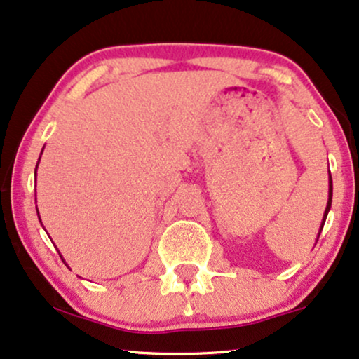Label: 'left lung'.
<instances>
[{
	"instance_id": "1",
	"label": "left lung",
	"mask_w": 359,
	"mask_h": 359,
	"mask_svg": "<svg viewBox=\"0 0 359 359\" xmlns=\"http://www.w3.org/2000/svg\"><path fill=\"white\" fill-rule=\"evenodd\" d=\"M331 201H332V180H331V175H329V201H327V205H325V212H324V221H323V226L325 222V217H327V212L329 209H331ZM323 229V228H320ZM320 234V233H319Z\"/></svg>"
}]
</instances>
